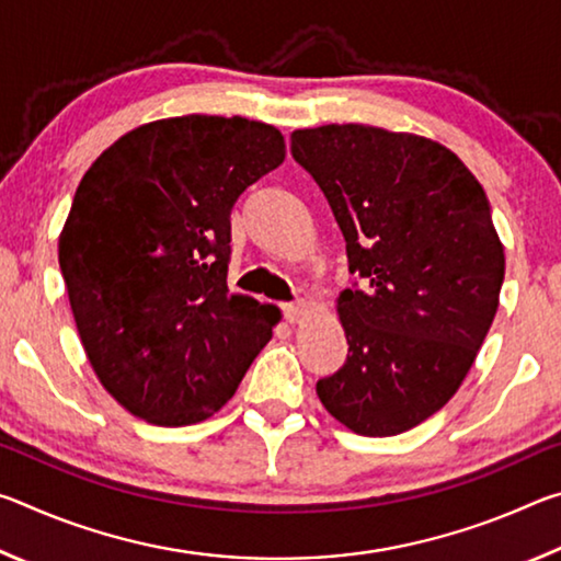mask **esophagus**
<instances>
[{"mask_svg":"<svg viewBox=\"0 0 561 561\" xmlns=\"http://www.w3.org/2000/svg\"><path fill=\"white\" fill-rule=\"evenodd\" d=\"M284 317H287L289 324H301L304 319L309 317V304L307 301H294V304H284Z\"/></svg>","mask_w":561,"mask_h":561,"instance_id":"1","label":"esophagus"}]
</instances>
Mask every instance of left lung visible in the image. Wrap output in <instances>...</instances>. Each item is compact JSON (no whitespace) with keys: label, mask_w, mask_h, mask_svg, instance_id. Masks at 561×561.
Instances as JSON below:
<instances>
[{"label":"left lung","mask_w":561,"mask_h":561,"mask_svg":"<svg viewBox=\"0 0 561 561\" xmlns=\"http://www.w3.org/2000/svg\"><path fill=\"white\" fill-rule=\"evenodd\" d=\"M291 156L364 279L336 299L348 354L319 401L368 438L411 431L455 396L495 319L505 247L485 190L438 140L364 123L294 130Z\"/></svg>","instance_id":"obj_1"}]
</instances>
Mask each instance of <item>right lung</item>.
<instances>
[{"label": "right lung", "mask_w": 561, "mask_h": 561, "mask_svg": "<svg viewBox=\"0 0 561 561\" xmlns=\"http://www.w3.org/2000/svg\"><path fill=\"white\" fill-rule=\"evenodd\" d=\"M284 153L270 123L190 113L128 130L81 178L59 264L93 374L128 413L201 423L267 346L282 311L227 289L230 213Z\"/></svg>", "instance_id": "add662e5"}]
</instances>
